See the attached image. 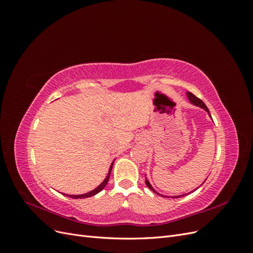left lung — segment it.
<instances>
[{
    "label": "left lung",
    "instance_id": "left-lung-1",
    "mask_svg": "<svg viewBox=\"0 0 253 253\" xmlns=\"http://www.w3.org/2000/svg\"><path fill=\"white\" fill-rule=\"evenodd\" d=\"M187 96H188V98H189V100H190V102L191 103H192V104H194V105H196V106H200V108H202V109H204L206 112H208V114H209V116H211V115H210V112H209V110H208V108H207V106H206V104L201 100V99L200 98H197L196 96H194L192 93H189V91H188V93H187ZM145 185H147L148 186V188L149 189H151L152 191H153V192H154V193H157L156 192V191L154 190V189H153V187L151 186V183L149 182V180L148 179H145ZM202 185H203V183H202ZM196 190V189H195ZM195 190H193V191H195ZM193 191H192V192H193ZM191 193V192H190ZM158 194V193H157ZM160 195V194H159ZM185 195H187V194H182V195H178V196H172L173 198H177V197H181V196H185ZM163 196V195H162ZM166 197V196H165Z\"/></svg>",
    "mask_w": 253,
    "mask_h": 253
}]
</instances>
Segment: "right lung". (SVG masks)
Instances as JSON below:
<instances>
[{"label":"right lung","mask_w":253,"mask_h":253,"mask_svg":"<svg viewBox=\"0 0 253 253\" xmlns=\"http://www.w3.org/2000/svg\"><path fill=\"white\" fill-rule=\"evenodd\" d=\"M113 164H114V162L112 163V165H111V167H110V170H109L108 176H106L105 179H104V180L100 183V185H99L96 189L91 190L90 192H87V193H85V194H80V195H67V194H66V196H70V197H72V198H86V197L93 196V195H95V194H97V193L100 192V191H101V190H103V188L106 186V183H108V181H109L110 175H111V171H112V168H113ZM64 195H65V194H64Z\"/></svg>","instance_id":"add662e5"}]
</instances>
